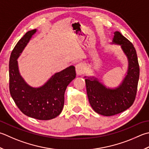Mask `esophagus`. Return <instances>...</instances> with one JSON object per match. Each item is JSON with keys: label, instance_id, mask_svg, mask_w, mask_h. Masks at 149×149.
<instances>
[{"label": "esophagus", "instance_id": "1", "mask_svg": "<svg viewBox=\"0 0 149 149\" xmlns=\"http://www.w3.org/2000/svg\"><path fill=\"white\" fill-rule=\"evenodd\" d=\"M84 70H85V66L82 63H79L75 66V72L77 75H82L84 72Z\"/></svg>", "mask_w": 149, "mask_h": 149}]
</instances>
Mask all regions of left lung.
Segmentation results:
<instances>
[{"label":"left lung","mask_w":149,"mask_h":149,"mask_svg":"<svg viewBox=\"0 0 149 149\" xmlns=\"http://www.w3.org/2000/svg\"><path fill=\"white\" fill-rule=\"evenodd\" d=\"M110 45L120 46L128 61V68L121 83L110 88L95 76H84L89 103L95 112L111 116L129 109L135 100L139 66L135 48L120 32L113 33Z\"/></svg>","instance_id":"8db88e82"}]
</instances>
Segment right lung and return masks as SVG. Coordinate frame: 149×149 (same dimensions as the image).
I'll use <instances>...</instances> for the list:
<instances>
[{"label":"right lung","instance_id":"right-lung-1","mask_svg":"<svg viewBox=\"0 0 149 149\" xmlns=\"http://www.w3.org/2000/svg\"><path fill=\"white\" fill-rule=\"evenodd\" d=\"M37 29L26 33L15 46L9 63L10 92L17 107L24 114L39 120H49L61 113L67 86L75 78L74 66L56 72L42 86L33 87L26 82L19 69L18 58Z\"/></svg>","mask_w":149,"mask_h":149}]
</instances>
